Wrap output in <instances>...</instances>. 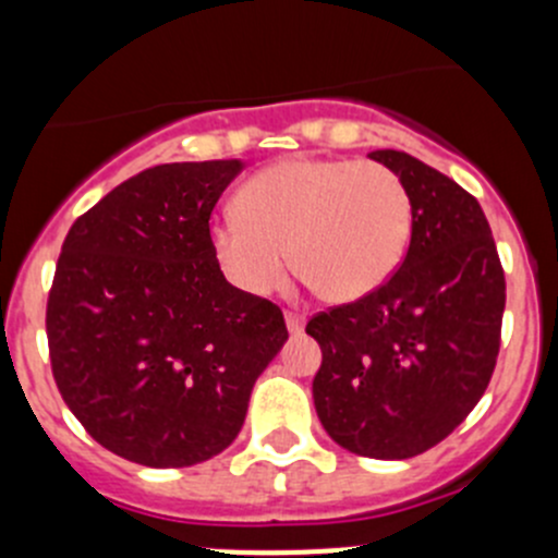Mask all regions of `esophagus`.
<instances>
[{
  "instance_id": "34e87169",
  "label": "esophagus",
  "mask_w": 558,
  "mask_h": 558,
  "mask_svg": "<svg viewBox=\"0 0 558 558\" xmlns=\"http://www.w3.org/2000/svg\"><path fill=\"white\" fill-rule=\"evenodd\" d=\"M284 322H287V330H290L292 336L303 332V327H306V319H303V314H295V312H287Z\"/></svg>"
}]
</instances>
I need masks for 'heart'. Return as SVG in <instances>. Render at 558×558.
Segmentation results:
<instances>
[{
  "instance_id": "obj_1",
  "label": "heart",
  "mask_w": 558,
  "mask_h": 558,
  "mask_svg": "<svg viewBox=\"0 0 558 558\" xmlns=\"http://www.w3.org/2000/svg\"><path fill=\"white\" fill-rule=\"evenodd\" d=\"M239 215L209 228L226 279L266 298L295 274L322 301L354 303L387 284L413 233L408 187L389 166L343 158H287L236 193Z\"/></svg>"
}]
</instances>
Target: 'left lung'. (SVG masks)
I'll return each instance as SVG.
<instances>
[{"label":"left lung","instance_id":"obj_1","mask_svg":"<svg viewBox=\"0 0 558 558\" xmlns=\"http://www.w3.org/2000/svg\"><path fill=\"white\" fill-rule=\"evenodd\" d=\"M367 158L403 180L413 206L405 260L363 301L319 312L314 408L338 446L408 459L438 446L489 387L505 274L489 220L464 187L400 150Z\"/></svg>","mask_w":558,"mask_h":558}]
</instances>
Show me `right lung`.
<instances>
[{
    "instance_id": "add662e5",
    "label": "right lung",
    "mask_w": 558,
    "mask_h": 558,
    "mask_svg": "<svg viewBox=\"0 0 558 558\" xmlns=\"http://www.w3.org/2000/svg\"><path fill=\"white\" fill-rule=\"evenodd\" d=\"M241 160L163 163L69 228L48 295L56 387L90 438L145 468H191L236 440L287 341L281 308L222 277L209 217Z\"/></svg>"
}]
</instances>
